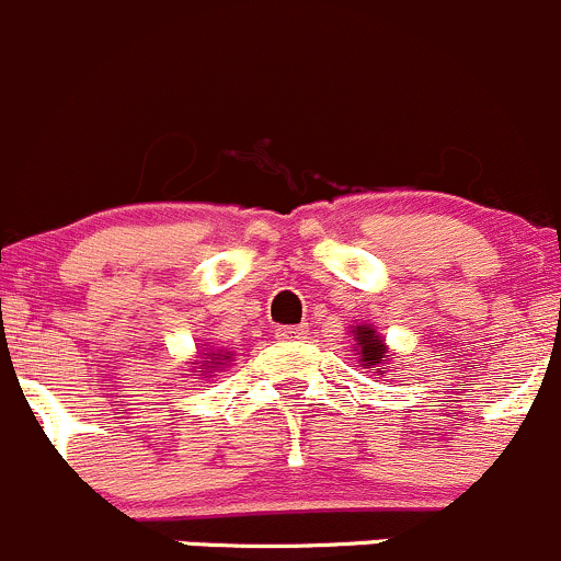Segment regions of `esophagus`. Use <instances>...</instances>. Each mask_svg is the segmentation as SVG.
Wrapping results in <instances>:
<instances>
[{
    "instance_id": "1",
    "label": "esophagus",
    "mask_w": 561,
    "mask_h": 561,
    "mask_svg": "<svg viewBox=\"0 0 561 561\" xmlns=\"http://www.w3.org/2000/svg\"><path fill=\"white\" fill-rule=\"evenodd\" d=\"M276 339H282V342H301V339H307V331L301 325H279L276 328Z\"/></svg>"
}]
</instances>
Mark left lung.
Instances as JSON below:
<instances>
[{"label": "left lung", "instance_id": "8db88e82", "mask_svg": "<svg viewBox=\"0 0 561 561\" xmlns=\"http://www.w3.org/2000/svg\"><path fill=\"white\" fill-rule=\"evenodd\" d=\"M355 339V355H358V364L364 369L375 371V375L386 377V366L390 364V347L382 333H377V328L371 322H355L350 328Z\"/></svg>", "mask_w": 561, "mask_h": 561}]
</instances>
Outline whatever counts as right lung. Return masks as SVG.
<instances>
[{
	"label": "right lung",
	"mask_w": 561,
	"mask_h": 561,
	"mask_svg": "<svg viewBox=\"0 0 561 561\" xmlns=\"http://www.w3.org/2000/svg\"><path fill=\"white\" fill-rule=\"evenodd\" d=\"M230 358H233L230 350H219V347H208V344H203V347L197 350V360H190V366L192 371H195V377L214 380V377H219V371L228 369Z\"/></svg>",
	"instance_id": "add662e5"
}]
</instances>
